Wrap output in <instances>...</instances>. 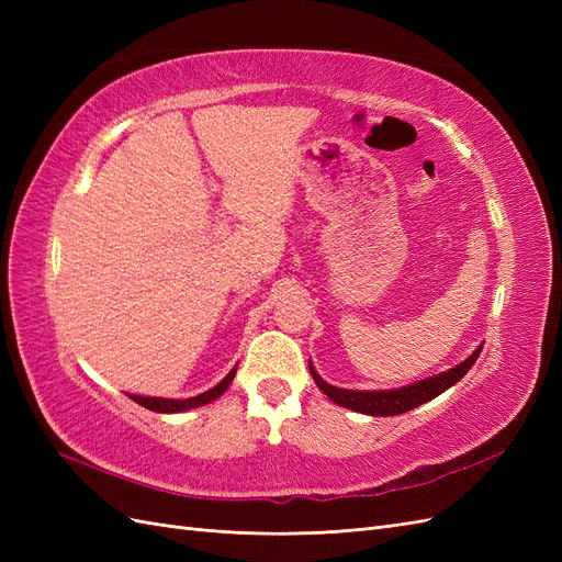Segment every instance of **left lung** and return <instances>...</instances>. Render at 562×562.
<instances>
[{
    "label": "left lung",
    "instance_id": "obj_1",
    "mask_svg": "<svg viewBox=\"0 0 562 562\" xmlns=\"http://www.w3.org/2000/svg\"><path fill=\"white\" fill-rule=\"evenodd\" d=\"M481 349H483V345L475 347L469 359H464L462 363H457L454 368H450L446 372H438V375H434V378L405 384V386H398V389H382V391L339 389V386H333V384L323 380L318 372L314 370L312 361H310V372H312L316 386L333 403L342 405V407H347V411H353V413H363V415H372V417H391V415H403L407 411H413V407L440 396L446 389L457 384L471 370L475 359H479Z\"/></svg>",
    "mask_w": 562,
    "mask_h": 562
}]
</instances>
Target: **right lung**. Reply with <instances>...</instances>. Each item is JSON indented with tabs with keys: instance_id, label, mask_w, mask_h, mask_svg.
Wrapping results in <instances>:
<instances>
[{
	"instance_id": "1",
	"label": "right lung",
	"mask_w": 562,
	"mask_h": 562,
	"mask_svg": "<svg viewBox=\"0 0 562 562\" xmlns=\"http://www.w3.org/2000/svg\"><path fill=\"white\" fill-rule=\"evenodd\" d=\"M234 375H236V366L229 370V375L223 382H217L213 389L203 391V394L192 396V398H155V396H138V394H128V396L135 403H140L143 407H147V411H155V413H184V411H194V407H201V405H206V403L223 396L225 391L229 389Z\"/></svg>"
}]
</instances>
